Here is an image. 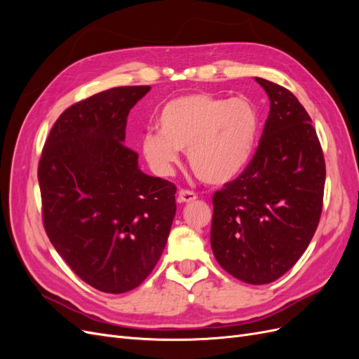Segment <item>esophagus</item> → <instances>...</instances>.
Returning <instances> with one entry per match:
<instances>
[{"mask_svg": "<svg viewBox=\"0 0 359 359\" xmlns=\"http://www.w3.org/2000/svg\"><path fill=\"white\" fill-rule=\"evenodd\" d=\"M198 199L196 193L194 191H190V190H180L178 193V202L181 203H190V202H194Z\"/></svg>", "mask_w": 359, "mask_h": 359, "instance_id": "34e87169", "label": "esophagus"}]
</instances>
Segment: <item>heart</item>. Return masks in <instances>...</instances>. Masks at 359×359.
I'll use <instances>...</instances> for the list:
<instances>
[{
	"label": "heart",
	"instance_id": "1",
	"mask_svg": "<svg viewBox=\"0 0 359 359\" xmlns=\"http://www.w3.org/2000/svg\"><path fill=\"white\" fill-rule=\"evenodd\" d=\"M156 127L158 133H147L140 140L142 156L156 175H172L178 151H186L194 175L210 186H223L240 177L252 160L260 116L245 97L198 93L169 100Z\"/></svg>",
	"mask_w": 359,
	"mask_h": 359
}]
</instances>
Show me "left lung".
Wrapping results in <instances>:
<instances>
[{
	"label": "left lung",
	"mask_w": 359,
	"mask_h": 359,
	"mask_svg": "<svg viewBox=\"0 0 359 359\" xmlns=\"http://www.w3.org/2000/svg\"><path fill=\"white\" fill-rule=\"evenodd\" d=\"M269 115L253 160L214 193L211 247L220 266L250 285L280 278L319 224L325 160L311 118L289 90L255 78Z\"/></svg>",
	"instance_id": "obj_1"
}]
</instances>
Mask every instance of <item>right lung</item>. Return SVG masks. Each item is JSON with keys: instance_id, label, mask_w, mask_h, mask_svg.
Returning a JSON list of instances; mask_svg holds the SVG:
<instances>
[{"instance_id": "1", "label": "right lung", "mask_w": 359, "mask_h": 359, "mask_svg": "<svg viewBox=\"0 0 359 359\" xmlns=\"http://www.w3.org/2000/svg\"><path fill=\"white\" fill-rule=\"evenodd\" d=\"M151 86H118L64 111L43 148V224L73 273L106 293L137 287L165 250L175 184L139 169L127 116Z\"/></svg>"}]
</instances>
